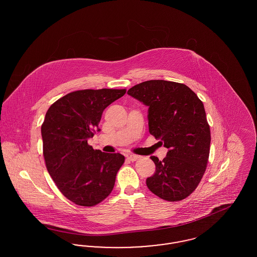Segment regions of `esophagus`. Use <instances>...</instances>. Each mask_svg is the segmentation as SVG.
<instances>
[{"instance_id": "obj_1", "label": "esophagus", "mask_w": 257, "mask_h": 257, "mask_svg": "<svg viewBox=\"0 0 257 257\" xmlns=\"http://www.w3.org/2000/svg\"><path fill=\"white\" fill-rule=\"evenodd\" d=\"M126 157H127V159L130 160V161H132V162H135V161L140 159V156H139V155H136V154H128Z\"/></svg>"}]
</instances>
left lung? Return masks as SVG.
I'll list each match as a JSON object with an SVG mask.
<instances>
[{"instance_id":"left-lung-1","label":"left lung","mask_w":257,"mask_h":257,"mask_svg":"<svg viewBox=\"0 0 257 257\" xmlns=\"http://www.w3.org/2000/svg\"><path fill=\"white\" fill-rule=\"evenodd\" d=\"M127 93L149 107V133L169 148L162 161L150 157L156 171L147 179L148 189L162 199L182 200L207 167L211 133L202 101L189 86L164 80L143 82Z\"/></svg>"}]
</instances>
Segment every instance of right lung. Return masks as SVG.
<instances>
[{"label": "right lung", "instance_id": "obj_1", "mask_svg": "<svg viewBox=\"0 0 257 257\" xmlns=\"http://www.w3.org/2000/svg\"><path fill=\"white\" fill-rule=\"evenodd\" d=\"M125 92V88L76 90L46 112L41 125L45 165L61 194L77 205L94 206L113 189L125 157L94 150L87 139L100 131L103 110Z\"/></svg>", "mask_w": 257, "mask_h": 257}]
</instances>
